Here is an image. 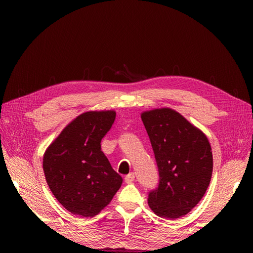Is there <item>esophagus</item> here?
Masks as SVG:
<instances>
[{"label": "esophagus", "mask_w": 253, "mask_h": 253, "mask_svg": "<svg viewBox=\"0 0 253 253\" xmlns=\"http://www.w3.org/2000/svg\"><path fill=\"white\" fill-rule=\"evenodd\" d=\"M133 180H135V174H133V173H130V174H128L127 176H125L126 184H131Z\"/></svg>", "instance_id": "34e87169"}]
</instances>
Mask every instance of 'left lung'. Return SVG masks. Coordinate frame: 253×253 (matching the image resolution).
I'll use <instances>...</instances> for the list:
<instances>
[{
  "label": "left lung",
  "instance_id": "left-lung-1",
  "mask_svg": "<svg viewBox=\"0 0 253 253\" xmlns=\"http://www.w3.org/2000/svg\"><path fill=\"white\" fill-rule=\"evenodd\" d=\"M141 120L159 169V186L148 203L158 216L178 218L195 208L211 180L213 157L208 138L171 109L144 112Z\"/></svg>",
  "mask_w": 253,
  "mask_h": 253
}]
</instances>
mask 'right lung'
Instances as JSON below:
<instances>
[{"label":"right lung","instance_id":"obj_1","mask_svg":"<svg viewBox=\"0 0 253 253\" xmlns=\"http://www.w3.org/2000/svg\"><path fill=\"white\" fill-rule=\"evenodd\" d=\"M114 111L87 112L68 124L44 153L43 170L53 195L69 212L94 216L120 189L121 175L101 151Z\"/></svg>","mask_w":253,"mask_h":253}]
</instances>
